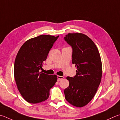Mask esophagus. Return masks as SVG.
Segmentation results:
<instances>
[{
  "instance_id": "esophagus-1",
  "label": "esophagus",
  "mask_w": 120,
  "mask_h": 120,
  "mask_svg": "<svg viewBox=\"0 0 120 120\" xmlns=\"http://www.w3.org/2000/svg\"><path fill=\"white\" fill-rule=\"evenodd\" d=\"M64 77L63 76H60V75H58V81H60L61 80H62L63 79H64Z\"/></svg>"
}]
</instances>
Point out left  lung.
<instances>
[{"label": "left lung", "mask_w": 120, "mask_h": 120, "mask_svg": "<svg viewBox=\"0 0 120 120\" xmlns=\"http://www.w3.org/2000/svg\"><path fill=\"white\" fill-rule=\"evenodd\" d=\"M72 48V64L75 65V76L67 77L69 85L64 91L67 101L81 108L90 102L101 81V56L94 42L82 33H69L64 37Z\"/></svg>", "instance_id": "8db88e82"}]
</instances>
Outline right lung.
I'll return each instance as SVG.
<instances>
[{
  "label": "right lung",
  "instance_id": "right-lung-1",
  "mask_svg": "<svg viewBox=\"0 0 120 120\" xmlns=\"http://www.w3.org/2000/svg\"><path fill=\"white\" fill-rule=\"evenodd\" d=\"M40 35L23 43L17 54L14 77L19 92L30 103H40L48 99L50 90L57 81V75L39 72L50 50L59 37Z\"/></svg>",
  "mask_w": 120,
  "mask_h": 120
}]
</instances>
